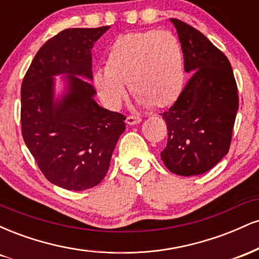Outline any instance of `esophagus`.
<instances>
[{
	"label": "esophagus",
	"mask_w": 259,
	"mask_h": 259,
	"mask_svg": "<svg viewBox=\"0 0 259 259\" xmlns=\"http://www.w3.org/2000/svg\"><path fill=\"white\" fill-rule=\"evenodd\" d=\"M141 118L140 117H134V115H129V117H126V120L125 123L127 125H135V124H139L141 123Z\"/></svg>",
	"instance_id": "obj_1"
}]
</instances>
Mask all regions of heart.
I'll use <instances>...</instances> for the list:
<instances>
[{
    "instance_id": "heart-1",
    "label": "heart",
    "mask_w": 259,
    "mask_h": 259,
    "mask_svg": "<svg viewBox=\"0 0 259 259\" xmlns=\"http://www.w3.org/2000/svg\"><path fill=\"white\" fill-rule=\"evenodd\" d=\"M185 69L180 42L173 32L147 30L120 35L109 47L106 69L92 76L103 105L118 109L125 84L141 106L164 108L179 99Z\"/></svg>"
}]
</instances>
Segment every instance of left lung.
<instances>
[{
	"label": "left lung",
	"instance_id": "1",
	"mask_svg": "<svg viewBox=\"0 0 259 259\" xmlns=\"http://www.w3.org/2000/svg\"><path fill=\"white\" fill-rule=\"evenodd\" d=\"M191 73L179 99L162 114L167 123V147L160 152L171 173L203 174L230 147L239 108L237 86L227 56L191 25L171 18Z\"/></svg>",
	"mask_w": 259,
	"mask_h": 259
}]
</instances>
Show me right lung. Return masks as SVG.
Listing matches in <instances>:
<instances>
[{"mask_svg":"<svg viewBox=\"0 0 259 259\" xmlns=\"http://www.w3.org/2000/svg\"><path fill=\"white\" fill-rule=\"evenodd\" d=\"M108 29L61 31L38 50L23 80V139L46 179L65 190L99 185L125 130V117L97 105L90 84L91 49ZM57 75L65 76V91L56 98Z\"/></svg>","mask_w":259,"mask_h":259,"instance_id":"right-lung-1","label":"right lung"}]
</instances>
